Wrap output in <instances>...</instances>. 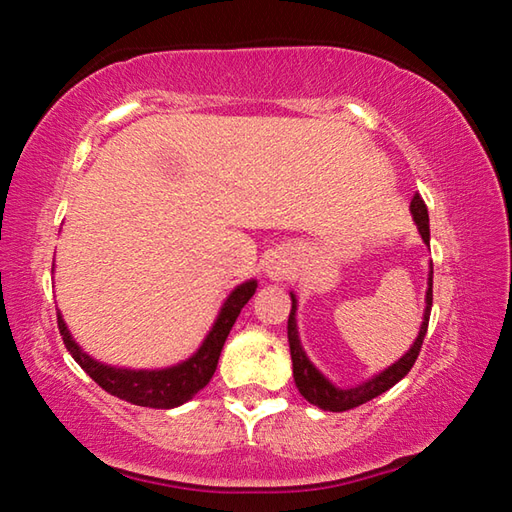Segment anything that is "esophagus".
Listing matches in <instances>:
<instances>
[{"label":"esophagus","instance_id":"obj_1","mask_svg":"<svg viewBox=\"0 0 512 512\" xmlns=\"http://www.w3.org/2000/svg\"><path fill=\"white\" fill-rule=\"evenodd\" d=\"M266 271L273 277V280H282V275H284V268L280 264H268Z\"/></svg>","mask_w":512,"mask_h":512}]
</instances>
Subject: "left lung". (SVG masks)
I'll use <instances>...</instances> for the list:
<instances>
[{"label": "left lung", "mask_w": 512, "mask_h": 512, "mask_svg": "<svg viewBox=\"0 0 512 512\" xmlns=\"http://www.w3.org/2000/svg\"><path fill=\"white\" fill-rule=\"evenodd\" d=\"M411 214H413V221L418 223V230H420L422 239L429 244V212H427V205H424L420 194L413 196ZM431 302H433V266L429 271L427 309H424V320H422L420 334H418V339H415L413 348L406 352L400 361L393 363L391 368L381 372V375H377L375 379H370V381H366V384H361L357 388H348V391H341V388L329 384V381L323 375H320V372L314 366H311V361L307 359L305 350H302L300 339H298V329H296V296L291 293V314H289L287 334H289V348H291V361H293V379H296V386H298L300 395L305 397L309 404L318 406V409L341 413V411L354 409V406H361V404H366L370 400H375V397L381 395V393H386L388 388H393L397 381L406 377V372L413 368L415 359H418L422 341H424V334H427V327H429Z\"/></svg>", "instance_id": "obj_1"}]
</instances>
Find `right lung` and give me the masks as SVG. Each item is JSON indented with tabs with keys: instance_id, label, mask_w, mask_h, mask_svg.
<instances>
[{
	"instance_id": "obj_1",
	"label": "right lung",
	"mask_w": 512,
	"mask_h": 512,
	"mask_svg": "<svg viewBox=\"0 0 512 512\" xmlns=\"http://www.w3.org/2000/svg\"><path fill=\"white\" fill-rule=\"evenodd\" d=\"M255 289L257 282L250 280L232 291L230 298L225 300L219 318H216L212 332L207 334L205 343L201 345V350H198L192 359H187L185 363H180V366H173L167 370H121L103 366V363L90 359L88 354L72 341V336H69L60 314L58 329L60 336H63L67 352L72 354L76 363H79L94 381H97L103 391L137 406L173 409V406H180L187 400H192L201 388L207 386V381L212 379L216 363H219L221 357L223 343L228 339L237 316L241 314V307L253 298Z\"/></svg>"
}]
</instances>
